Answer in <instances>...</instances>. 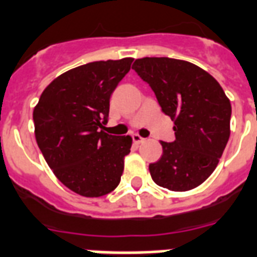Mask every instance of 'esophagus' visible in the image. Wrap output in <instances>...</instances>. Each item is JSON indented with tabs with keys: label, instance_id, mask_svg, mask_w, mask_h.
<instances>
[{
	"label": "esophagus",
	"instance_id": "esophagus-1",
	"mask_svg": "<svg viewBox=\"0 0 257 257\" xmlns=\"http://www.w3.org/2000/svg\"><path fill=\"white\" fill-rule=\"evenodd\" d=\"M132 139H133V142L136 143V144H142V143L146 142V139H143L140 135H133Z\"/></svg>",
	"mask_w": 257,
	"mask_h": 257
}]
</instances>
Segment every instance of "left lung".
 Returning <instances> with one entry per match:
<instances>
[{"label": "left lung", "mask_w": 257, "mask_h": 257, "mask_svg": "<svg viewBox=\"0 0 257 257\" xmlns=\"http://www.w3.org/2000/svg\"><path fill=\"white\" fill-rule=\"evenodd\" d=\"M132 68L154 90L174 121V143L150 164L152 179L171 191L198 187L214 171L230 136V101L220 83L195 64L171 58L136 59Z\"/></svg>", "instance_id": "8db88e82"}]
</instances>
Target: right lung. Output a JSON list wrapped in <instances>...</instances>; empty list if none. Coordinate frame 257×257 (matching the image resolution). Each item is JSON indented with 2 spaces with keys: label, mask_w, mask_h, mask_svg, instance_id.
Here are the masks:
<instances>
[{
  "label": "right lung",
  "mask_w": 257,
  "mask_h": 257,
  "mask_svg": "<svg viewBox=\"0 0 257 257\" xmlns=\"http://www.w3.org/2000/svg\"><path fill=\"white\" fill-rule=\"evenodd\" d=\"M132 58L91 62L55 78L33 109L35 137L47 164L67 189L87 198L118 186L132 137L111 136L109 101Z\"/></svg>",
  "instance_id": "right-lung-1"
}]
</instances>
